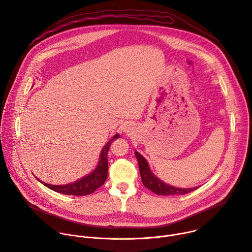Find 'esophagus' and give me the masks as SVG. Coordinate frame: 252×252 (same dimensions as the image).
<instances>
[{"label": "esophagus", "mask_w": 252, "mask_h": 252, "mask_svg": "<svg viewBox=\"0 0 252 252\" xmlns=\"http://www.w3.org/2000/svg\"><path fill=\"white\" fill-rule=\"evenodd\" d=\"M124 129H125V131L127 132V131H129V126H126V127H125Z\"/></svg>", "instance_id": "34e87169"}]
</instances>
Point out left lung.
I'll use <instances>...</instances> for the list:
<instances>
[{
    "mask_svg": "<svg viewBox=\"0 0 252 252\" xmlns=\"http://www.w3.org/2000/svg\"><path fill=\"white\" fill-rule=\"evenodd\" d=\"M135 158L138 159L140 173L142 182L146 188L151 190L157 195H184L187 193H190L197 189V187L194 188H188V189H183V188H176L174 186L168 185L164 183L162 180L157 178L151 171L147 159L138 152H134Z\"/></svg>",
    "mask_w": 252,
    "mask_h": 252,
    "instance_id": "8db88e82",
    "label": "left lung"
}]
</instances>
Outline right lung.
Instances as JSON below:
<instances>
[{
    "mask_svg": "<svg viewBox=\"0 0 252 252\" xmlns=\"http://www.w3.org/2000/svg\"><path fill=\"white\" fill-rule=\"evenodd\" d=\"M120 138V134L117 133L113 138L103 147L100 156L99 161L96 166V168L91 172L89 175L79 179L78 181L74 183H70L67 185H51L47 184L40 181L38 178H36L39 182H41L43 185L46 186L47 188L61 194L65 195H73V196H86L91 193H94L96 189L101 187L107 178V172H108V163H107V153L108 149L111 145V143Z\"/></svg>",
    "mask_w": 252,
    "mask_h": 252,
    "instance_id": "obj_1",
    "label": "right lung"
}]
</instances>
